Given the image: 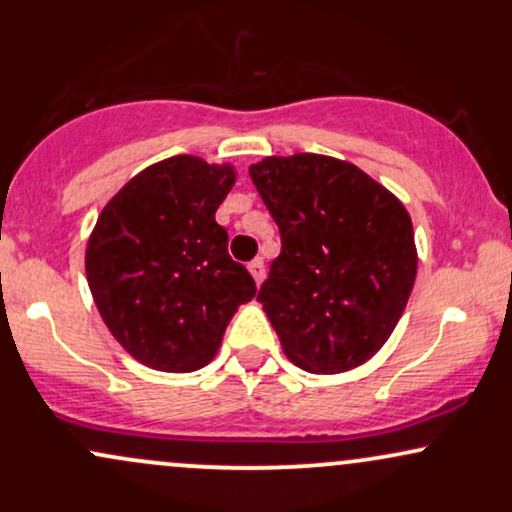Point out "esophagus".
<instances>
[{
	"instance_id": "34e87169",
	"label": "esophagus",
	"mask_w": 512,
	"mask_h": 512,
	"mask_svg": "<svg viewBox=\"0 0 512 512\" xmlns=\"http://www.w3.org/2000/svg\"><path fill=\"white\" fill-rule=\"evenodd\" d=\"M248 269H250L252 279H255V284L260 286L264 281V260H262V257H255V260L248 264Z\"/></svg>"
}]
</instances>
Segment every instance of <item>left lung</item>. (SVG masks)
Masks as SVG:
<instances>
[{"label":"left lung","mask_w":512,"mask_h":512,"mask_svg":"<svg viewBox=\"0 0 512 512\" xmlns=\"http://www.w3.org/2000/svg\"><path fill=\"white\" fill-rule=\"evenodd\" d=\"M250 178L281 233L257 301L284 354L308 373H344L380 351L416 279L409 211L354 163L267 156Z\"/></svg>","instance_id":"left-lung-1"}]
</instances>
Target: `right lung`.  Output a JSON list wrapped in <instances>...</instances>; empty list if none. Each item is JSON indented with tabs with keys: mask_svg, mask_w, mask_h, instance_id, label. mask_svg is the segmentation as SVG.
Wrapping results in <instances>:
<instances>
[{
	"mask_svg": "<svg viewBox=\"0 0 512 512\" xmlns=\"http://www.w3.org/2000/svg\"><path fill=\"white\" fill-rule=\"evenodd\" d=\"M233 182L228 163L180 154L134 175L98 216L86 245L88 289L113 337L144 366L204 368L238 305L255 298L214 219Z\"/></svg>",
	"mask_w": 512,
	"mask_h": 512,
	"instance_id": "add662e5",
	"label": "right lung"
}]
</instances>
